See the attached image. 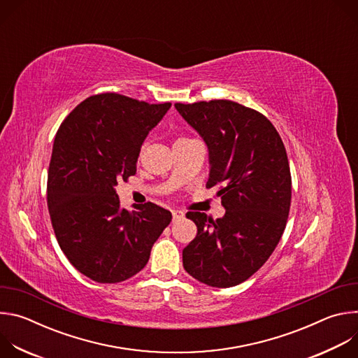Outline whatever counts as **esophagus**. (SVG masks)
Wrapping results in <instances>:
<instances>
[{
	"instance_id": "esophagus-1",
	"label": "esophagus",
	"mask_w": 358,
	"mask_h": 358,
	"mask_svg": "<svg viewBox=\"0 0 358 358\" xmlns=\"http://www.w3.org/2000/svg\"><path fill=\"white\" fill-rule=\"evenodd\" d=\"M185 215H184V213L182 211H173V220L174 221H180V220H182Z\"/></svg>"
}]
</instances>
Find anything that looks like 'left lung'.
I'll return each instance as SVG.
<instances>
[{
    "instance_id": "left-lung-1",
    "label": "left lung",
    "mask_w": 358,
    "mask_h": 358,
    "mask_svg": "<svg viewBox=\"0 0 358 358\" xmlns=\"http://www.w3.org/2000/svg\"><path fill=\"white\" fill-rule=\"evenodd\" d=\"M174 106L207 143V188H218L227 210L215 221L187 213L196 236L182 250L184 269L213 287L236 286L269 259L286 228L292 177L285 144L262 113L236 101Z\"/></svg>"
}]
</instances>
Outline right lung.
Listing matches in <instances>:
<instances>
[{"mask_svg": "<svg viewBox=\"0 0 358 358\" xmlns=\"http://www.w3.org/2000/svg\"><path fill=\"white\" fill-rule=\"evenodd\" d=\"M170 108L100 93L79 103L57 131L48 170L50 222L68 261L94 282L138 273L171 222V213L152 202L122 208L115 188L136 174L144 138Z\"/></svg>", "mask_w": 358, "mask_h": 358, "instance_id": "right-lung-1", "label": "right lung"}]
</instances>
